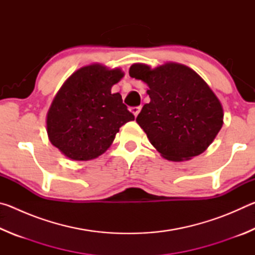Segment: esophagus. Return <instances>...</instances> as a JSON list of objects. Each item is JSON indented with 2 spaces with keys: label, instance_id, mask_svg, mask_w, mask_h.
<instances>
[{
  "label": "esophagus",
  "instance_id": "esophagus-1",
  "mask_svg": "<svg viewBox=\"0 0 255 255\" xmlns=\"http://www.w3.org/2000/svg\"><path fill=\"white\" fill-rule=\"evenodd\" d=\"M140 109H141V108H140V107H131V108H130V109H129V111H130V112H131V114H132L133 116H135V117H137V116H138V114H139V111H140Z\"/></svg>",
  "mask_w": 255,
  "mask_h": 255
}]
</instances>
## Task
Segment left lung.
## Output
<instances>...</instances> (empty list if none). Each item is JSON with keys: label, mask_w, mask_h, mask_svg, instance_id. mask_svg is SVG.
<instances>
[{"label": "left lung", "mask_w": 255, "mask_h": 255, "mask_svg": "<svg viewBox=\"0 0 255 255\" xmlns=\"http://www.w3.org/2000/svg\"><path fill=\"white\" fill-rule=\"evenodd\" d=\"M129 75L147 84L149 103L136 122L167 161L200 155L223 126L222 103L202 77L185 65L169 62L155 68L132 64Z\"/></svg>", "instance_id": "8db88e82"}]
</instances>
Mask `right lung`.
Returning <instances> with one entry per match:
<instances>
[{"label": "right lung", "mask_w": 255, "mask_h": 255, "mask_svg": "<svg viewBox=\"0 0 255 255\" xmlns=\"http://www.w3.org/2000/svg\"><path fill=\"white\" fill-rule=\"evenodd\" d=\"M120 68L91 64L65 81L47 112L50 143L73 161H90L110 147L119 128L135 119L112 85L123 79Z\"/></svg>", "instance_id": "1"}]
</instances>
